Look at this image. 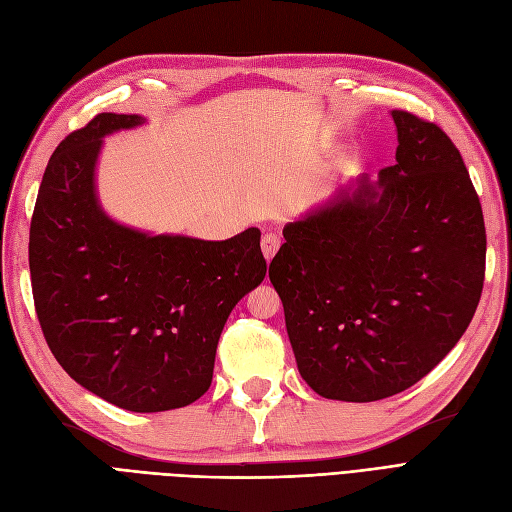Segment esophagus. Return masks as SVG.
Here are the masks:
<instances>
[{"instance_id": "obj_1", "label": "esophagus", "mask_w": 512, "mask_h": 512, "mask_svg": "<svg viewBox=\"0 0 512 512\" xmlns=\"http://www.w3.org/2000/svg\"><path fill=\"white\" fill-rule=\"evenodd\" d=\"M280 245H282V239H280V235H275V232H267V235H262L260 247H262V254H265L267 260H271L275 256V252L280 250Z\"/></svg>"}]
</instances>
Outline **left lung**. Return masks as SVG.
<instances>
[{
    "label": "left lung",
    "instance_id": "left-lung-1",
    "mask_svg": "<svg viewBox=\"0 0 512 512\" xmlns=\"http://www.w3.org/2000/svg\"><path fill=\"white\" fill-rule=\"evenodd\" d=\"M391 115L397 162L288 224L269 265L301 376L327 399L410 389L466 333L483 292L485 220L459 149L433 121Z\"/></svg>",
    "mask_w": 512,
    "mask_h": 512
}]
</instances>
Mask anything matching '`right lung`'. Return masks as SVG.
<instances>
[{
  "instance_id": "right-lung-1",
  "label": "right lung",
  "mask_w": 512,
  "mask_h": 512,
  "mask_svg": "<svg viewBox=\"0 0 512 512\" xmlns=\"http://www.w3.org/2000/svg\"><path fill=\"white\" fill-rule=\"evenodd\" d=\"M138 115L100 113L46 164L29 228L34 305L57 363L123 410L190 406L211 386L232 307L267 273L260 230L226 241L149 237L102 213L100 138Z\"/></svg>"
}]
</instances>
